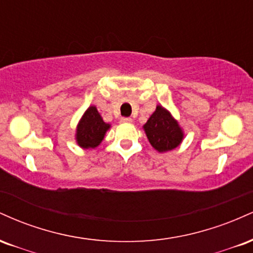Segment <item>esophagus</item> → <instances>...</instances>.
Listing matches in <instances>:
<instances>
[{
	"mask_svg": "<svg viewBox=\"0 0 253 253\" xmlns=\"http://www.w3.org/2000/svg\"><path fill=\"white\" fill-rule=\"evenodd\" d=\"M121 123H123V124H132V119H130V118H121Z\"/></svg>",
	"mask_w": 253,
	"mask_h": 253,
	"instance_id": "esophagus-1",
	"label": "esophagus"
}]
</instances>
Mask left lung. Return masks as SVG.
<instances>
[{
  "label": "left lung",
  "mask_w": 253,
  "mask_h": 253,
  "mask_svg": "<svg viewBox=\"0 0 253 253\" xmlns=\"http://www.w3.org/2000/svg\"><path fill=\"white\" fill-rule=\"evenodd\" d=\"M150 144L159 153L176 149L184 138V132L172 114L158 104L153 114L143 126Z\"/></svg>",
  "instance_id": "left-lung-1"
}]
</instances>
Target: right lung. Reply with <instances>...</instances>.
<instances>
[{
  "label": "right lung",
  "mask_w": 253,
  "mask_h": 253,
  "mask_svg": "<svg viewBox=\"0 0 253 253\" xmlns=\"http://www.w3.org/2000/svg\"><path fill=\"white\" fill-rule=\"evenodd\" d=\"M110 124L104 123L95 106H90L78 121L75 139L82 149H95L102 143Z\"/></svg>",
  "instance_id": "obj_1"
}]
</instances>
